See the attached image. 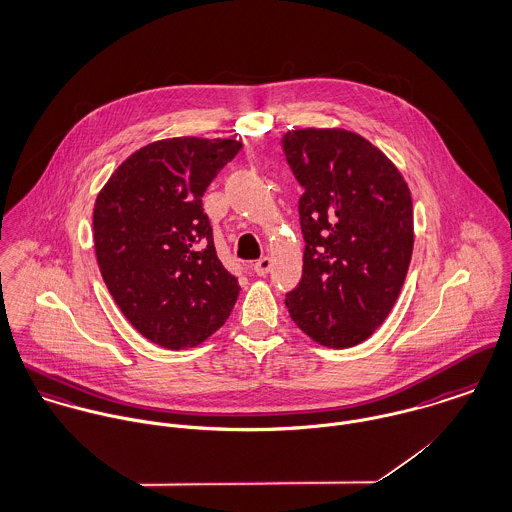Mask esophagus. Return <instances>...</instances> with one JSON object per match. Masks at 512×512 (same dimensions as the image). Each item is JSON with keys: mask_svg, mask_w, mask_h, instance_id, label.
<instances>
[{"mask_svg": "<svg viewBox=\"0 0 512 512\" xmlns=\"http://www.w3.org/2000/svg\"><path fill=\"white\" fill-rule=\"evenodd\" d=\"M271 267H273V261H271V257H261L257 263H255V273L259 275V277H265L269 271H271Z\"/></svg>", "mask_w": 512, "mask_h": 512, "instance_id": "1", "label": "esophagus"}]
</instances>
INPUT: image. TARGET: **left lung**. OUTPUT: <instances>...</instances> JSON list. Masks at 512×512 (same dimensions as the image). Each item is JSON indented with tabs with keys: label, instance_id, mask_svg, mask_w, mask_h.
Listing matches in <instances>:
<instances>
[{
	"label": "left lung",
	"instance_id": "obj_1",
	"mask_svg": "<svg viewBox=\"0 0 512 512\" xmlns=\"http://www.w3.org/2000/svg\"><path fill=\"white\" fill-rule=\"evenodd\" d=\"M284 155L304 188L302 279L286 294L294 324L326 347H353L389 316L406 279L412 196L387 155L347 129H292Z\"/></svg>",
	"mask_w": 512,
	"mask_h": 512
}]
</instances>
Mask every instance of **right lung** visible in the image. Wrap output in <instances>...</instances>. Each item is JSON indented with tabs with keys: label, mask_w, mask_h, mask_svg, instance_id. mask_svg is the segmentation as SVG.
<instances>
[{
	"label": "right lung",
	"mask_w": 512,
	"mask_h": 512,
	"mask_svg": "<svg viewBox=\"0 0 512 512\" xmlns=\"http://www.w3.org/2000/svg\"><path fill=\"white\" fill-rule=\"evenodd\" d=\"M239 149L235 139L149 143L96 198L94 247L104 283L131 326L161 347L208 340L239 296L202 208L206 188Z\"/></svg>",
	"instance_id": "obj_1"
}]
</instances>
